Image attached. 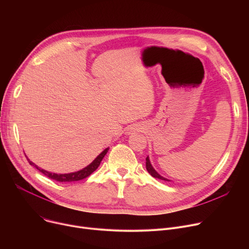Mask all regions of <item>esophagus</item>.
Masks as SVG:
<instances>
[{"label":"esophagus","instance_id":"esophagus-1","mask_svg":"<svg viewBox=\"0 0 249 249\" xmlns=\"http://www.w3.org/2000/svg\"><path fill=\"white\" fill-rule=\"evenodd\" d=\"M138 130H139V127L137 125H131L126 129V133L127 134H132V133L138 131Z\"/></svg>","mask_w":249,"mask_h":249}]
</instances>
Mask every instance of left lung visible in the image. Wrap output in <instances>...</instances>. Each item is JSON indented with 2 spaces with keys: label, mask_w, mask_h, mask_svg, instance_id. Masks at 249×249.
I'll return each mask as SVG.
<instances>
[{
  "label": "left lung",
  "mask_w": 249,
  "mask_h": 249,
  "mask_svg": "<svg viewBox=\"0 0 249 249\" xmlns=\"http://www.w3.org/2000/svg\"><path fill=\"white\" fill-rule=\"evenodd\" d=\"M146 169H147V172L153 177V178H160V179H161V180H167V181H169V179H167V178H163V177H161L158 172L155 171V169L153 168V166L151 165V163H150V160H149V158L147 156L146 158Z\"/></svg>",
  "instance_id": "left-lung-1"
}]
</instances>
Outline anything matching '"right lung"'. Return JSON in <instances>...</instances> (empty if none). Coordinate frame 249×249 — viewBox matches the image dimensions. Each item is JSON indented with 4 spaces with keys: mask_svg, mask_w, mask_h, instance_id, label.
Listing matches in <instances>:
<instances>
[{
    "mask_svg": "<svg viewBox=\"0 0 249 249\" xmlns=\"http://www.w3.org/2000/svg\"><path fill=\"white\" fill-rule=\"evenodd\" d=\"M109 148H106L103 152H101L97 158L94 160L93 162H90L88 166H86L85 168L81 169V171L75 172V173H71V174H54V173H50L47 171H44V169L38 167L36 164H34L30 160H28V162L33 165L34 167H36L39 172H41L44 176L48 177L49 178H52L54 180L60 181V182H70V181H76V180H81L84 179L86 178H88L89 175L93 174L96 169L98 168V166L100 165L102 160L104 159V156L107 154Z\"/></svg>",
    "mask_w": 249,
    "mask_h": 249,
    "instance_id": "obj_1",
    "label": "right lung"
}]
</instances>
